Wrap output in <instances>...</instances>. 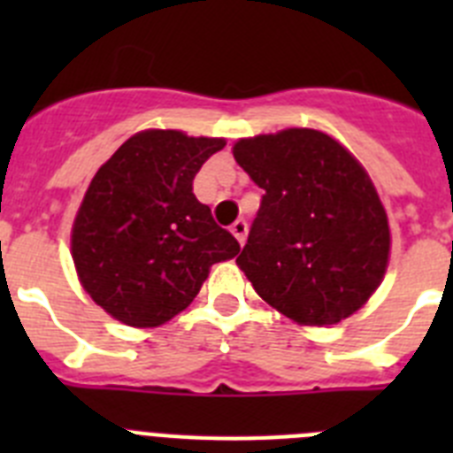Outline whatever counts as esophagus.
Returning <instances> with one entry per match:
<instances>
[{
    "instance_id": "1",
    "label": "esophagus",
    "mask_w": 453,
    "mask_h": 453,
    "mask_svg": "<svg viewBox=\"0 0 453 453\" xmlns=\"http://www.w3.org/2000/svg\"><path fill=\"white\" fill-rule=\"evenodd\" d=\"M231 234L235 235V240H238L240 245H245V240H247V222H245V219H238V222L231 224Z\"/></svg>"
}]
</instances>
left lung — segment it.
Instances as JSON below:
<instances>
[{
    "mask_svg": "<svg viewBox=\"0 0 453 453\" xmlns=\"http://www.w3.org/2000/svg\"><path fill=\"white\" fill-rule=\"evenodd\" d=\"M238 165L265 190L242 254L254 290L292 322L329 326L383 281L390 226L365 167L315 129L242 138Z\"/></svg>",
    "mask_w": 453,
    "mask_h": 453,
    "instance_id": "obj_1",
    "label": "left lung"
}]
</instances>
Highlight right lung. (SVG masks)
I'll return each instance as SVG.
<instances>
[{"label": "right lung", "mask_w": 453, "mask_h": 453, "mask_svg": "<svg viewBox=\"0 0 453 453\" xmlns=\"http://www.w3.org/2000/svg\"><path fill=\"white\" fill-rule=\"evenodd\" d=\"M224 138L147 129L92 177L72 226V258L92 302L135 329L170 322L197 297L211 265L240 251L192 192Z\"/></svg>", "instance_id": "right-lung-1"}]
</instances>
